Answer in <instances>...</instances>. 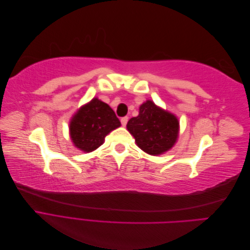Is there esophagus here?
<instances>
[{
	"label": "esophagus",
	"mask_w": 250,
	"mask_h": 250,
	"mask_svg": "<svg viewBox=\"0 0 250 250\" xmlns=\"http://www.w3.org/2000/svg\"><path fill=\"white\" fill-rule=\"evenodd\" d=\"M127 122H128V117H123L121 119V124H122V126H126Z\"/></svg>",
	"instance_id": "obj_1"
}]
</instances>
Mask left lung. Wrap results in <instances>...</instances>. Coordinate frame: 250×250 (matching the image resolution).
<instances>
[{"mask_svg":"<svg viewBox=\"0 0 250 250\" xmlns=\"http://www.w3.org/2000/svg\"><path fill=\"white\" fill-rule=\"evenodd\" d=\"M127 129L143 151L150 155H160L176 143L179 123L173 113L147 100L140 106L139 116L128 121Z\"/></svg>","mask_w":250,"mask_h":250,"instance_id":"1","label":"left lung"}]
</instances>
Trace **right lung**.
I'll return each instance as SVG.
<instances>
[{"mask_svg":"<svg viewBox=\"0 0 250 250\" xmlns=\"http://www.w3.org/2000/svg\"><path fill=\"white\" fill-rule=\"evenodd\" d=\"M120 126V120L109 105L94 98L72 118L70 134L75 147L92 152L102 145L111 130Z\"/></svg>","mask_w":250,"mask_h":250,"instance_id":"add662e5","label":"right lung"}]
</instances>
